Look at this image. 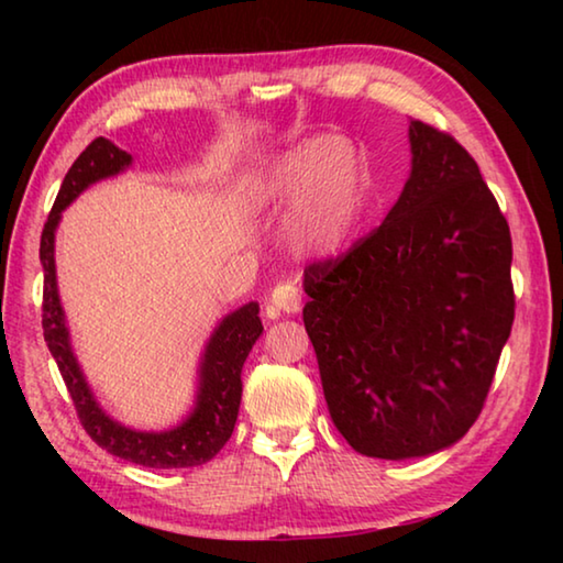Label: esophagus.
Here are the masks:
<instances>
[{"label": "esophagus", "mask_w": 563, "mask_h": 563, "mask_svg": "<svg viewBox=\"0 0 563 563\" xmlns=\"http://www.w3.org/2000/svg\"><path fill=\"white\" fill-rule=\"evenodd\" d=\"M300 310V290L295 283H280L275 285L268 305H265V312L268 318L278 320L280 316H292V312Z\"/></svg>", "instance_id": "34e87169"}]
</instances>
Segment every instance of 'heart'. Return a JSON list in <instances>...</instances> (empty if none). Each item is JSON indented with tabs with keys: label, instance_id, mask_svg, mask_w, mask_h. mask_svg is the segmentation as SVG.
<instances>
[{
	"label": "heart",
	"instance_id": "1",
	"mask_svg": "<svg viewBox=\"0 0 563 563\" xmlns=\"http://www.w3.org/2000/svg\"><path fill=\"white\" fill-rule=\"evenodd\" d=\"M261 203L288 211L285 241L308 258H332L357 233L369 201V174L347 139L312 136L285 151L265 174Z\"/></svg>",
	"mask_w": 563,
	"mask_h": 563
}]
</instances>
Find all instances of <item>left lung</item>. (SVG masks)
Instances as JSON below:
<instances>
[{
	"label": "left lung",
	"mask_w": 563,
	"mask_h": 563,
	"mask_svg": "<svg viewBox=\"0 0 563 563\" xmlns=\"http://www.w3.org/2000/svg\"><path fill=\"white\" fill-rule=\"evenodd\" d=\"M409 151L383 225L302 280L332 422L377 460L442 452L470 432L514 322L509 225L476 161L422 121H409Z\"/></svg>",
	"instance_id": "obj_1"
}]
</instances>
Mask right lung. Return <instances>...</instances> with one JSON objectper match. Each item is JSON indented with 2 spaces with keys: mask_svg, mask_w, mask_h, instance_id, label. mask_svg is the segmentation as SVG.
Wrapping results in <instances>:
<instances>
[{
  "mask_svg": "<svg viewBox=\"0 0 563 563\" xmlns=\"http://www.w3.org/2000/svg\"><path fill=\"white\" fill-rule=\"evenodd\" d=\"M133 164L131 154L121 151L109 139H97L84 148V154L74 161L69 174L56 196L54 208L42 231L40 261L44 268V312L42 328L44 340L49 345L52 357L59 365V373L66 389L74 399L76 415H79L84 430L97 442L121 460L154 466V470H184V466H201L211 462L231 440L238 407L243 395V362L253 350L255 340L261 338L263 322L258 318V302H245L213 328L198 362L196 399L190 412L176 427L161 432L133 430L113 419L99 405L97 395L89 385L87 375L79 365V357L71 347V332L66 325V312L62 308L59 285H56V261L54 243L56 228L62 223V213L79 198L89 186L99 180L113 178Z\"/></svg>",
  "mask_w": 563,
  "mask_h": 563,
  "instance_id": "right-lung-1",
  "label": "right lung"
}]
</instances>
